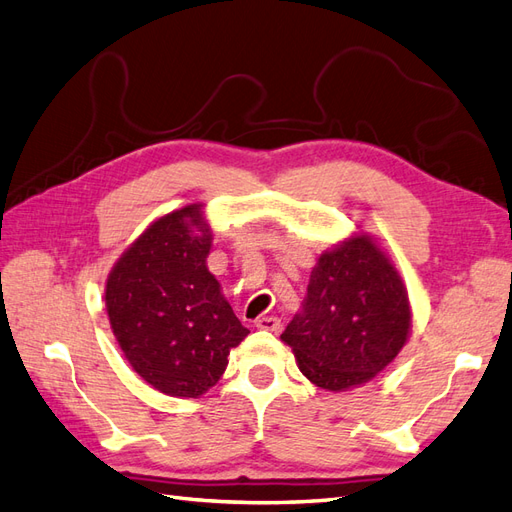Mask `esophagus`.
I'll return each instance as SVG.
<instances>
[{
  "mask_svg": "<svg viewBox=\"0 0 512 512\" xmlns=\"http://www.w3.org/2000/svg\"><path fill=\"white\" fill-rule=\"evenodd\" d=\"M258 329H267V331H278L280 329V319L278 316H260L256 321Z\"/></svg>",
  "mask_w": 512,
  "mask_h": 512,
  "instance_id": "34e87169",
  "label": "esophagus"
}]
</instances>
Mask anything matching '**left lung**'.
<instances>
[{
    "mask_svg": "<svg viewBox=\"0 0 512 512\" xmlns=\"http://www.w3.org/2000/svg\"><path fill=\"white\" fill-rule=\"evenodd\" d=\"M411 312L403 280L366 234L325 252L303 310L284 329L299 370L323 390H349L403 349Z\"/></svg>",
    "mask_w": 512,
    "mask_h": 512,
    "instance_id": "1",
    "label": "left lung"
}]
</instances>
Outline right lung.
<instances>
[{"label": "right lung", "mask_w": 512, "mask_h": 512, "mask_svg": "<svg viewBox=\"0 0 512 512\" xmlns=\"http://www.w3.org/2000/svg\"><path fill=\"white\" fill-rule=\"evenodd\" d=\"M211 237L200 204L161 217L107 278L109 323L146 383L196 398L219 381L230 349L250 334L206 269Z\"/></svg>", "instance_id": "obj_1"}]
</instances>
